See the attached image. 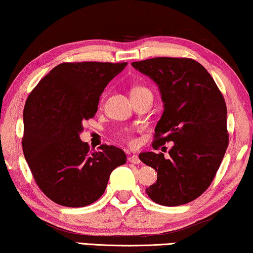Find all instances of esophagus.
<instances>
[{
    "mask_svg": "<svg viewBox=\"0 0 253 253\" xmlns=\"http://www.w3.org/2000/svg\"><path fill=\"white\" fill-rule=\"evenodd\" d=\"M128 161L131 164H139L141 163V160H139V158L136 156V154H133V156H130L128 158Z\"/></svg>",
    "mask_w": 253,
    "mask_h": 253,
    "instance_id": "34e87169",
    "label": "esophagus"
}]
</instances>
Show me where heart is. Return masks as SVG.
Listing matches in <instances>:
<instances>
[{
	"label": "heart",
	"instance_id": "1",
	"mask_svg": "<svg viewBox=\"0 0 253 253\" xmlns=\"http://www.w3.org/2000/svg\"><path fill=\"white\" fill-rule=\"evenodd\" d=\"M143 92H150V89L146 87H142V86H139V87H134L133 89H131V95H133V94H138V93H143ZM102 100H104V96L102 97Z\"/></svg>",
	"mask_w": 253,
	"mask_h": 253
}]
</instances>
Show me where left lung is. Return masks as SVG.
Returning a JSON list of instances; mask_svg holds the SVG:
<instances>
[{
  "mask_svg": "<svg viewBox=\"0 0 253 253\" xmlns=\"http://www.w3.org/2000/svg\"><path fill=\"white\" fill-rule=\"evenodd\" d=\"M131 66L157 83L164 101L153 149L174 142L168 159L164 153L139 154V160L158 174L156 184L145 192L158 205H185L210 186L225 156V99L206 68L193 59L159 56Z\"/></svg>",
  "mask_w": 253,
  "mask_h": 253,
  "instance_id": "left-lung-1",
  "label": "left lung"
}]
</instances>
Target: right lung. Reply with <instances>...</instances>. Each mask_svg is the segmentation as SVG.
<instances>
[{"mask_svg":"<svg viewBox=\"0 0 253 253\" xmlns=\"http://www.w3.org/2000/svg\"><path fill=\"white\" fill-rule=\"evenodd\" d=\"M127 62H63L41 79L24 109L22 151L43 193L60 206L78 208L104 193L126 154L103 144L90 152L79 133L95 116L105 86Z\"/></svg>","mask_w":253,"mask_h":253,"instance_id":"obj_1","label":"right lung"}]
</instances>
